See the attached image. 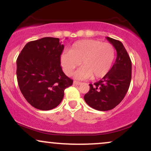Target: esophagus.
Here are the masks:
<instances>
[{
    "mask_svg": "<svg viewBox=\"0 0 151 151\" xmlns=\"http://www.w3.org/2000/svg\"><path fill=\"white\" fill-rule=\"evenodd\" d=\"M73 84H74V85H81L82 83H81V82H78V81H73Z\"/></svg>",
    "mask_w": 151,
    "mask_h": 151,
    "instance_id": "esophagus-1",
    "label": "esophagus"
}]
</instances>
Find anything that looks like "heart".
<instances>
[{"mask_svg": "<svg viewBox=\"0 0 151 151\" xmlns=\"http://www.w3.org/2000/svg\"><path fill=\"white\" fill-rule=\"evenodd\" d=\"M115 50L113 45L98 40H82L76 42L69 52L61 57V64L67 76H70L81 63L76 73V78L99 79L109 72L113 63Z\"/></svg>", "mask_w": 151, "mask_h": 151, "instance_id": "heart-1", "label": "heart"}]
</instances>
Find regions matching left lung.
<instances>
[{"instance_id":"8db88e82","label":"left lung","mask_w":151,"mask_h":151,"mask_svg":"<svg viewBox=\"0 0 151 151\" xmlns=\"http://www.w3.org/2000/svg\"><path fill=\"white\" fill-rule=\"evenodd\" d=\"M116 50L117 58L109 72L100 81L90 84V91L84 96L92 109L105 111L111 110L122 101L132 79V61L122 42L106 37Z\"/></svg>"}]
</instances>
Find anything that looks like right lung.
Listing matches in <instances>:
<instances>
[{"label": "right lung", "instance_id": "add662e5", "mask_svg": "<svg viewBox=\"0 0 151 151\" xmlns=\"http://www.w3.org/2000/svg\"><path fill=\"white\" fill-rule=\"evenodd\" d=\"M64 45L59 39L45 37L29 42L17 59V78L20 91L32 106L41 111L61 103L64 90L73 85L61 66Z\"/></svg>", "mask_w": 151, "mask_h": 151}]
</instances>
